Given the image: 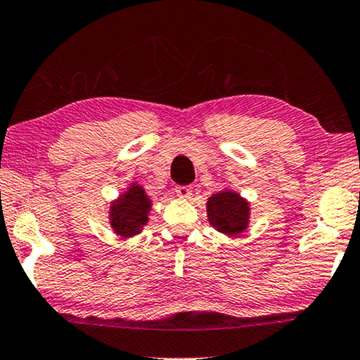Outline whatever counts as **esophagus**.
<instances>
[{
    "instance_id": "34e87169",
    "label": "esophagus",
    "mask_w": 360,
    "mask_h": 360,
    "mask_svg": "<svg viewBox=\"0 0 360 360\" xmlns=\"http://www.w3.org/2000/svg\"><path fill=\"white\" fill-rule=\"evenodd\" d=\"M176 195L181 197V198H189L192 195V187L191 186H178L174 189Z\"/></svg>"
}]
</instances>
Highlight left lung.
I'll return each instance as SVG.
<instances>
[{"label": "left lung", "mask_w": 360, "mask_h": 360, "mask_svg": "<svg viewBox=\"0 0 360 360\" xmlns=\"http://www.w3.org/2000/svg\"><path fill=\"white\" fill-rule=\"evenodd\" d=\"M207 217L218 233L238 236L249 228L250 203L239 192L226 187L208 197Z\"/></svg>", "instance_id": "obj_1"}]
</instances>
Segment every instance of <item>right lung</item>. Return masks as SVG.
<instances>
[{"label":"right lung","mask_w":360,"mask_h":360,"mask_svg":"<svg viewBox=\"0 0 360 360\" xmlns=\"http://www.w3.org/2000/svg\"><path fill=\"white\" fill-rule=\"evenodd\" d=\"M152 210V198L142 184L131 182L120 197L110 203V226L121 239H129L141 234L147 226Z\"/></svg>","instance_id":"1"}]
</instances>
